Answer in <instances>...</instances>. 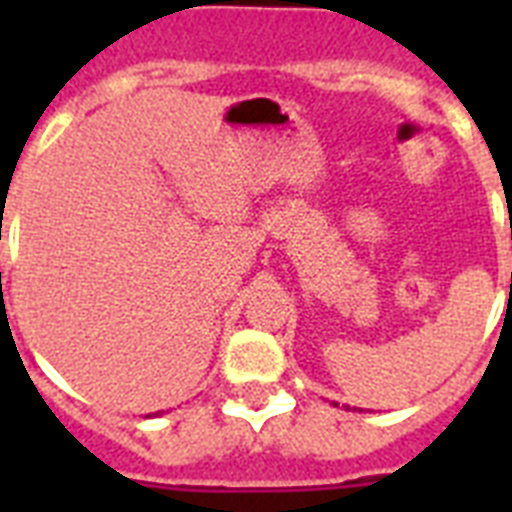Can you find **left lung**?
Here are the masks:
<instances>
[{
	"label": "left lung",
	"mask_w": 512,
	"mask_h": 512,
	"mask_svg": "<svg viewBox=\"0 0 512 512\" xmlns=\"http://www.w3.org/2000/svg\"><path fill=\"white\" fill-rule=\"evenodd\" d=\"M358 412H364V409H358Z\"/></svg>",
	"instance_id": "obj_1"
}]
</instances>
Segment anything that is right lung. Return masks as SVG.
<instances>
[{"instance_id": "right-lung-1", "label": "right lung", "mask_w": 512, "mask_h": 512, "mask_svg": "<svg viewBox=\"0 0 512 512\" xmlns=\"http://www.w3.org/2000/svg\"><path fill=\"white\" fill-rule=\"evenodd\" d=\"M156 414H159V412H156ZM148 417H154V414H148Z\"/></svg>"}]
</instances>
